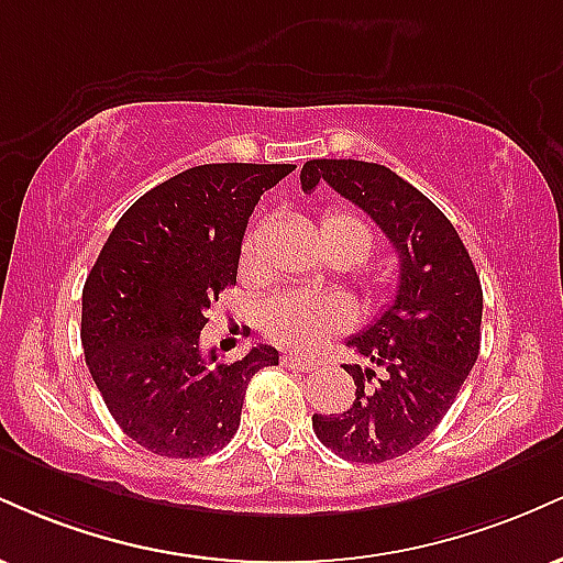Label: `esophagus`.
<instances>
[{
	"mask_svg": "<svg viewBox=\"0 0 563 563\" xmlns=\"http://www.w3.org/2000/svg\"><path fill=\"white\" fill-rule=\"evenodd\" d=\"M280 363L283 367H288V371H296V373H309L314 367L307 357H299V354H283Z\"/></svg>",
	"mask_w": 563,
	"mask_h": 563,
	"instance_id": "34e87169",
	"label": "esophagus"
}]
</instances>
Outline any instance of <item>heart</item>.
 I'll list each match as a JSON object with an SVG mask.
<instances>
[{"mask_svg": "<svg viewBox=\"0 0 563 563\" xmlns=\"http://www.w3.org/2000/svg\"><path fill=\"white\" fill-rule=\"evenodd\" d=\"M318 238L328 260L344 262L346 267L363 264L373 251V230L363 217L349 209H328L320 219ZM256 254V230L245 235L241 245V267L249 269ZM349 312L344 301L333 296H312L303 290H288L264 301L260 322L262 331L275 344L290 349H312L322 339L344 328Z\"/></svg>", "mask_w": 563, "mask_h": 563, "instance_id": "heart-1", "label": "heart"}]
</instances>
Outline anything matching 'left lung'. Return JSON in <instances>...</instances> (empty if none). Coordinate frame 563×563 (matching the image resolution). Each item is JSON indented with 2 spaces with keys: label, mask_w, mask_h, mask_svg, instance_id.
I'll list each match as a JSON object with an SVG mask.
<instances>
[{
  "label": "left lung",
  "mask_w": 563,
  "mask_h": 563,
  "mask_svg": "<svg viewBox=\"0 0 563 563\" xmlns=\"http://www.w3.org/2000/svg\"><path fill=\"white\" fill-rule=\"evenodd\" d=\"M365 211L399 260L391 307L349 335L365 365H346L354 399L344 412L312 416L314 434L352 463H384L423 442L448 416L479 357L482 283L461 235L418 187L380 164L314 158L303 192L318 183Z\"/></svg>",
  "instance_id": "left-lung-1"
}]
</instances>
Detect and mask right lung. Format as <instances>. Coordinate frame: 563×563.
Returning a JSON list of instances; mask_svg holds the SVG:
<instances>
[{
    "mask_svg": "<svg viewBox=\"0 0 563 563\" xmlns=\"http://www.w3.org/2000/svg\"><path fill=\"white\" fill-rule=\"evenodd\" d=\"M294 164H203L166 179L119 219L81 294V346L124 434L166 457L222 450L241 426L256 371L277 349L238 363L200 354L206 309L238 280L251 211Z\"/></svg>",
    "mask_w": 563,
    "mask_h": 563,
    "instance_id": "obj_1",
    "label": "right lung"
}]
</instances>
